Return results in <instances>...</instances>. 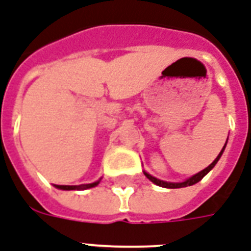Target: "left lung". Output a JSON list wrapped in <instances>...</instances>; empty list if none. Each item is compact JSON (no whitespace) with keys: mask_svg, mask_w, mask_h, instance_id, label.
<instances>
[{"mask_svg":"<svg viewBox=\"0 0 251 251\" xmlns=\"http://www.w3.org/2000/svg\"><path fill=\"white\" fill-rule=\"evenodd\" d=\"M225 146H226V143H225ZM225 146L223 147V150H221V152L219 154V156L216 158L212 163L208 166L206 168H204L202 171H200L199 174H196V175H194L192 177H189V179H187L185 181H183V183H168V181H163V180H159V179H156V177L154 176H151L150 174H147V172H145V175H146L147 179H150L154 184L156 185H159V187H164V188H183V187H188V185H194L196 184V183H199V181L201 180L202 177L205 176L206 174L212 170V168L215 167L216 163L219 162V159L221 158V155H223V152H224V149H225Z\"/></svg>","mask_w":251,"mask_h":251,"instance_id":"8db88e82","label":"left lung"}]
</instances>
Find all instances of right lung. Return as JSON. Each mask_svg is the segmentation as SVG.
<instances>
[{
  "label": "right lung",
  "instance_id": "1",
  "mask_svg": "<svg viewBox=\"0 0 251 251\" xmlns=\"http://www.w3.org/2000/svg\"><path fill=\"white\" fill-rule=\"evenodd\" d=\"M99 184V181H96V183H92V184H87V185H55L56 188L59 189H66V191H71V189H79V188H92V187H95V185Z\"/></svg>",
  "mask_w": 251,
  "mask_h": 251
}]
</instances>
